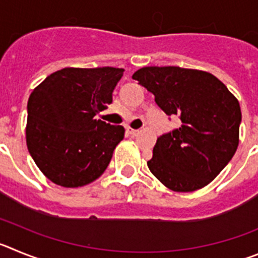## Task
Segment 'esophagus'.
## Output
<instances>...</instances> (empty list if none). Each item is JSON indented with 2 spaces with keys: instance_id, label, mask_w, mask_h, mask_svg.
I'll return each mask as SVG.
<instances>
[{
  "instance_id": "34e87169",
  "label": "esophagus",
  "mask_w": 258,
  "mask_h": 258,
  "mask_svg": "<svg viewBox=\"0 0 258 258\" xmlns=\"http://www.w3.org/2000/svg\"><path fill=\"white\" fill-rule=\"evenodd\" d=\"M127 132H128L130 135H131V136H136V135L139 134V130H134V128H127Z\"/></svg>"
}]
</instances>
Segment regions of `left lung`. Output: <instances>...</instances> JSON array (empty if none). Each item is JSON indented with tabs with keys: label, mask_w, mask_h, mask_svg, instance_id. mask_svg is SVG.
Instances as JSON below:
<instances>
[{
	"label": "left lung",
	"mask_w": 258,
	"mask_h": 258,
	"mask_svg": "<svg viewBox=\"0 0 258 258\" xmlns=\"http://www.w3.org/2000/svg\"><path fill=\"white\" fill-rule=\"evenodd\" d=\"M181 126L157 139L150 172L173 191H194L221 172L239 144V101L213 74L180 67H145L132 76Z\"/></svg>",
	"instance_id": "8db88e82"
}]
</instances>
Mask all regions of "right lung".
Wrapping results in <instances>:
<instances>
[{
	"instance_id": "add662e5",
	"label": "right lung",
	"mask_w": 258,
	"mask_h": 258,
	"mask_svg": "<svg viewBox=\"0 0 258 258\" xmlns=\"http://www.w3.org/2000/svg\"><path fill=\"white\" fill-rule=\"evenodd\" d=\"M124 69L64 68L39 83L28 100V150L54 184L80 187L100 177L124 128L96 114L108 108Z\"/></svg>"
}]
</instances>
